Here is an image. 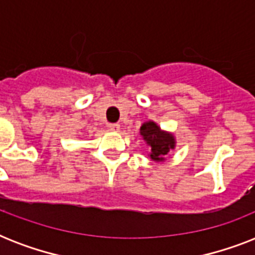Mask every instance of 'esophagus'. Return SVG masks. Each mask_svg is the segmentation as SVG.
Here are the masks:
<instances>
[{
  "label": "esophagus",
  "instance_id": "34e87169",
  "mask_svg": "<svg viewBox=\"0 0 255 255\" xmlns=\"http://www.w3.org/2000/svg\"><path fill=\"white\" fill-rule=\"evenodd\" d=\"M119 128H120V126H119V124H118V123L108 124V129H110V131L118 132V131H119Z\"/></svg>",
  "mask_w": 255,
  "mask_h": 255
}]
</instances>
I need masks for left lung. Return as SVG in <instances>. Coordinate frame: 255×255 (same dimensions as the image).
Segmentation results:
<instances>
[{"mask_svg": "<svg viewBox=\"0 0 255 255\" xmlns=\"http://www.w3.org/2000/svg\"><path fill=\"white\" fill-rule=\"evenodd\" d=\"M140 135L144 141L151 147L149 157L156 163H163L165 156L176 147L174 136L168 131H164L155 122H145L140 127Z\"/></svg>", "mask_w": 255, "mask_h": 255, "instance_id": "1", "label": "left lung"}]
</instances>
